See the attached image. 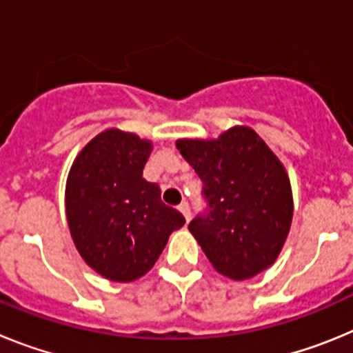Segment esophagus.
I'll list each match as a JSON object with an SVG mask.
<instances>
[{"label":"esophagus","mask_w":353,"mask_h":353,"mask_svg":"<svg viewBox=\"0 0 353 353\" xmlns=\"http://www.w3.org/2000/svg\"><path fill=\"white\" fill-rule=\"evenodd\" d=\"M179 210L182 212V215H183V217H185L187 223H189V219H191V210H189V205L182 203V205H180V207H179Z\"/></svg>","instance_id":"obj_1"}]
</instances>
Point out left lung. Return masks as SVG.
Segmentation results:
<instances>
[{
	"label": "left lung",
	"mask_w": 353,
	"mask_h": 353,
	"mask_svg": "<svg viewBox=\"0 0 353 353\" xmlns=\"http://www.w3.org/2000/svg\"><path fill=\"white\" fill-rule=\"evenodd\" d=\"M176 148L203 182L208 215L189 224L208 261L244 281L277 260L293 217L288 173L260 134L235 125L215 139H176Z\"/></svg>",
	"instance_id": "8db88e82"
}]
</instances>
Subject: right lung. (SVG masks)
Masks as SVG:
<instances>
[{
	"label": "right lung",
	"instance_id": "1",
	"mask_svg": "<svg viewBox=\"0 0 353 353\" xmlns=\"http://www.w3.org/2000/svg\"><path fill=\"white\" fill-rule=\"evenodd\" d=\"M152 141L105 129L72 162L65 185V212L77 252L109 281L145 276L174 230L185 224L179 210L162 203L157 183L143 179Z\"/></svg>",
	"mask_w": 353,
	"mask_h": 353
}]
</instances>
